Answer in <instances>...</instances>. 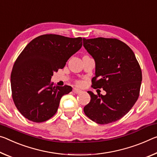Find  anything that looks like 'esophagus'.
<instances>
[{"instance_id": "esophagus-1", "label": "esophagus", "mask_w": 157, "mask_h": 157, "mask_svg": "<svg viewBox=\"0 0 157 157\" xmlns=\"http://www.w3.org/2000/svg\"><path fill=\"white\" fill-rule=\"evenodd\" d=\"M73 91L75 94H80L82 92V90H80V89H79L78 88H73Z\"/></svg>"}]
</instances>
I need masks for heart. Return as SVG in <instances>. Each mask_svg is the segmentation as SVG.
Instances as JSON below:
<instances>
[{
  "label": "heart",
  "instance_id": "b5f03b06",
  "mask_svg": "<svg viewBox=\"0 0 157 157\" xmlns=\"http://www.w3.org/2000/svg\"><path fill=\"white\" fill-rule=\"evenodd\" d=\"M80 83H81V82H79V84H80Z\"/></svg>",
  "mask_w": 157,
  "mask_h": 157
}]
</instances>
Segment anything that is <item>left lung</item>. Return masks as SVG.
Returning <instances> with one entry per match:
<instances>
[{
  "label": "left lung",
  "mask_w": 157,
  "mask_h": 157,
  "mask_svg": "<svg viewBox=\"0 0 157 157\" xmlns=\"http://www.w3.org/2000/svg\"><path fill=\"white\" fill-rule=\"evenodd\" d=\"M83 45L95 61L92 87L103 89L105 95L87 91L91 101L84 112L92 121L107 124L127 114L138 100L142 71L127 44L115 38H83Z\"/></svg>",
  "instance_id": "1"
}]
</instances>
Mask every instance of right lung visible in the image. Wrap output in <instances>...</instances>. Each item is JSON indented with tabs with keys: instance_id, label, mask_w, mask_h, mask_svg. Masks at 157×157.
I'll list each match as a JSON object with an SVG mask.
<instances>
[{
	"instance_id": "obj_1",
	"label": "right lung",
	"mask_w": 157,
	"mask_h": 157,
	"mask_svg": "<svg viewBox=\"0 0 157 157\" xmlns=\"http://www.w3.org/2000/svg\"><path fill=\"white\" fill-rule=\"evenodd\" d=\"M82 46V38L54 34L37 37L27 44L14 63L11 73L12 98L17 110L34 122L50 119L61 97L71 86H53L54 72L63 68L70 57Z\"/></svg>"
}]
</instances>
